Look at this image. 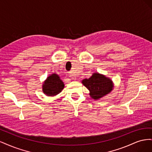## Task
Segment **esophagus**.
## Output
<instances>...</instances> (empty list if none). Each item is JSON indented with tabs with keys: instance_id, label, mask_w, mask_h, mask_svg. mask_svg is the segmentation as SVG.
<instances>
[{
	"instance_id": "obj_1",
	"label": "esophagus",
	"mask_w": 152,
	"mask_h": 152,
	"mask_svg": "<svg viewBox=\"0 0 152 152\" xmlns=\"http://www.w3.org/2000/svg\"><path fill=\"white\" fill-rule=\"evenodd\" d=\"M69 77H70L72 80H76V77L73 74L72 72H70V73H69Z\"/></svg>"
}]
</instances>
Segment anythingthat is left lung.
Returning a JSON list of instances; mask_svg holds the SVG:
<instances>
[{"label": "left lung", "instance_id": "1", "mask_svg": "<svg viewBox=\"0 0 152 152\" xmlns=\"http://www.w3.org/2000/svg\"><path fill=\"white\" fill-rule=\"evenodd\" d=\"M82 84L89 91V96L94 100L108 94L113 89V82L109 77L94 72L89 79L82 80Z\"/></svg>", "mask_w": 152, "mask_h": 152}]
</instances>
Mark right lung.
Returning <instances> with one entry per match:
<instances>
[{
    "instance_id": "right-lung-1",
    "label": "right lung",
    "mask_w": 152,
    "mask_h": 152,
    "mask_svg": "<svg viewBox=\"0 0 152 152\" xmlns=\"http://www.w3.org/2000/svg\"><path fill=\"white\" fill-rule=\"evenodd\" d=\"M65 84L60 77L53 73L49 75L42 84V91L48 96H55L59 94L63 89Z\"/></svg>"
}]
</instances>
